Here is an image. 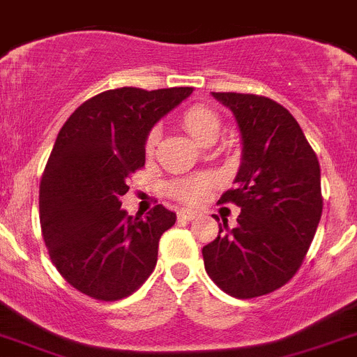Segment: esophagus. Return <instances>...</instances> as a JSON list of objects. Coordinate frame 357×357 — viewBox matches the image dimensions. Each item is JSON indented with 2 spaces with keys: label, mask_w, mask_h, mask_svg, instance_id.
<instances>
[{
  "label": "esophagus",
  "mask_w": 357,
  "mask_h": 357,
  "mask_svg": "<svg viewBox=\"0 0 357 357\" xmlns=\"http://www.w3.org/2000/svg\"><path fill=\"white\" fill-rule=\"evenodd\" d=\"M195 211H191V210H181L178 213H176V217L181 220H193L195 219Z\"/></svg>",
  "instance_id": "1"
}]
</instances>
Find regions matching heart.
Instances as JSON below:
<instances>
[{
    "mask_svg": "<svg viewBox=\"0 0 357 357\" xmlns=\"http://www.w3.org/2000/svg\"><path fill=\"white\" fill-rule=\"evenodd\" d=\"M181 123L182 128L200 144L210 142L211 138H215L220 126L219 116H217L213 109L206 107L202 104L190 105L185 109L184 113L181 114ZM158 138H160L158 129H151L147 132L146 142H144L147 157H151L155 149H157ZM211 184H213L211 176H190V178H181V181L172 182L167 185V193L175 197L176 200L184 202V204H199L200 200L206 199Z\"/></svg>",
    "mask_w": 357,
    "mask_h": 357,
    "instance_id": "1",
    "label": "heart"
}]
</instances>
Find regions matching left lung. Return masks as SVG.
Wrapping results in <instances>:
<instances>
[{
    "label": "left lung",
    "mask_w": 357,
    "mask_h": 357,
    "mask_svg": "<svg viewBox=\"0 0 357 357\" xmlns=\"http://www.w3.org/2000/svg\"><path fill=\"white\" fill-rule=\"evenodd\" d=\"M213 96L231 109L243 137L235 188L219 200L237 204L241 215L234 229L222 220L202 257L220 290L252 299L287 284L305 261L323 211L319 160L297 120L272 98Z\"/></svg>",
    "instance_id": "obj_1"
}]
</instances>
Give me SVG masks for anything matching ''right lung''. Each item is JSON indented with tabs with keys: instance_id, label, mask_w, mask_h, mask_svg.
<instances>
[{
	"instance_id": "obj_1",
	"label": "right lung",
	"mask_w": 357,
	"mask_h": 357,
	"mask_svg": "<svg viewBox=\"0 0 357 357\" xmlns=\"http://www.w3.org/2000/svg\"><path fill=\"white\" fill-rule=\"evenodd\" d=\"M193 87L104 91L58 132L40 181V225L49 257L70 287L119 301L155 270L158 241L176 215L157 204L146 219L122 210L128 178L146 164L147 132Z\"/></svg>"
}]
</instances>
